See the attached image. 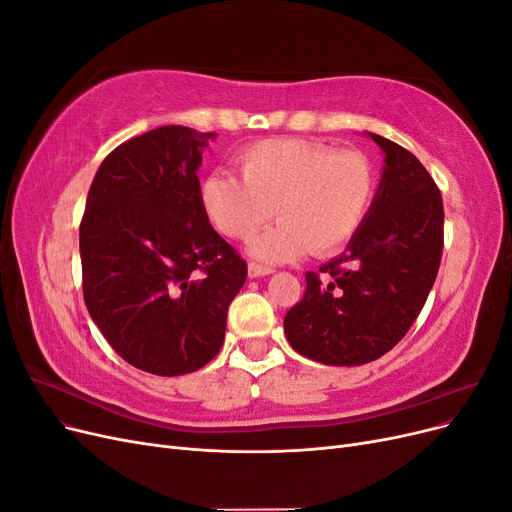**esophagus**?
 I'll return each instance as SVG.
<instances>
[{"mask_svg":"<svg viewBox=\"0 0 512 512\" xmlns=\"http://www.w3.org/2000/svg\"><path fill=\"white\" fill-rule=\"evenodd\" d=\"M247 273H250V277L254 280V277L271 275V273H273V269H271V267H265V265H256V262H250V267H247Z\"/></svg>","mask_w":512,"mask_h":512,"instance_id":"34e87169","label":"esophagus"}]
</instances>
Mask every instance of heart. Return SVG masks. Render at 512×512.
Here are the masks:
<instances>
[{"label":"heart","mask_w":512,"mask_h":512,"mask_svg":"<svg viewBox=\"0 0 512 512\" xmlns=\"http://www.w3.org/2000/svg\"><path fill=\"white\" fill-rule=\"evenodd\" d=\"M241 177L215 170L200 188L209 222L228 239L247 241L273 213L280 224L258 237L250 254L286 262L309 247L335 254L361 230L374 200V166L359 151H335L303 138H271L239 156Z\"/></svg>","instance_id":"heart-1"}]
</instances>
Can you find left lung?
<instances>
[{"mask_svg": "<svg viewBox=\"0 0 512 512\" xmlns=\"http://www.w3.org/2000/svg\"><path fill=\"white\" fill-rule=\"evenodd\" d=\"M384 153L367 218L346 250L305 275V294L284 318L290 346L322 365L380 359L408 333L436 282L444 243L438 185L416 156L365 132Z\"/></svg>", "mask_w": 512, "mask_h": 512, "instance_id": "8db88e82", "label": "left lung"}]
</instances>
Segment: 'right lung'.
<instances>
[{"mask_svg": "<svg viewBox=\"0 0 512 512\" xmlns=\"http://www.w3.org/2000/svg\"><path fill=\"white\" fill-rule=\"evenodd\" d=\"M218 134L162 126L108 153L91 181L79 245L83 297L130 365L183 376L220 352L245 260L209 224L196 170Z\"/></svg>", "mask_w": 512, "mask_h": 512, "instance_id": "1", "label": "right lung"}]
</instances>
